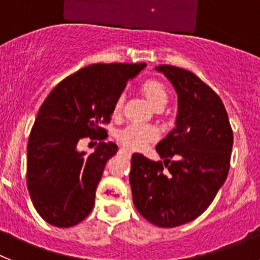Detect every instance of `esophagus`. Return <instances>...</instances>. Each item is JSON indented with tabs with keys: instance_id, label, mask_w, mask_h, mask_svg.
<instances>
[{
	"instance_id": "1",
	"label": "esophagus",
	"mask_w": 260,
	"mask_h": 260,
	"mask_svg": "<svg viewBox=\"0 0 260 260\" xmlns=\"http://www.w3.org/2000/svg\"><path fill=\"white\" fill-rule=\"evenodd\" d=\"M121 151H122V152H126V153H127V155H132V152H130V151H127V150H125V148H122V150H121Z\"/></svg>"
}]
</instances>
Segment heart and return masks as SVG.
Returning a JSON list of instances; mask_svg holds the SVG:
<instances>
[{"label": "heart", "mask_w": 260, "mask_h": 260, "mask_svg": "<svg viewBox=\"0 0 260 260\" xmlns=\"http://www.w3.org/2000/svg\"><path fill=\"white\" fill-rule=\"evenodd\" d=\"M142 95L147 100V103L155 109H161L168 102L167 88L161 82L156 79H148L142 84ZM125 96L121 95L117 98L113 105V114L118 116L122 110ZM117 141L132 151L144 150L150 143H153L158 139V130L152 126H138L127 125L119 128L116 134Z\"/></svg>", "instance_id": "obj_1"}]
</instances>
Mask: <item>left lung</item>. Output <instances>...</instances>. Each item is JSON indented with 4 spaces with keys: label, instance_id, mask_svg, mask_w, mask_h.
Wrapping results in <instances>:
<instances>
[{
    "label": "left lung",
    "instance_id": "left-lung-1",
    "mask_svg": "<svg viewBox=\"0 0 260 260\" xmlns=\"http://www.w3.org/2000/svg\"><path fill=\"white\" fill-rule=\"evenodd\" d=\"M155 70L176 89V127L156 146L164 164L133 155L130 185L144 219L174 228L201 216L224 185L233 133L221 99L191 71L169 65Z\"/></svg>",
    "mask_w": 260,
    "mask_h": 260
}]
</instances>
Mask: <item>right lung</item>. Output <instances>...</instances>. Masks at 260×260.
Masks as SVG:
<instances>
[{
  "label": "right lung",
  "instance_id": "add662e5",
  "mask_svg": "<svg viewBox=\"0 0 260 260\" xmlns=\"http://www.w3.org/2000/svg\"><path fill=\"white\" fill-rule=\"evenodd\" d=\"M146 63H96L57 84L40 107L27 144V187L39 215L58 228L74 226L92 211L112 142L92 153L78 150L82 138H107L113 105L127 80Z\"/></svg>",
  "mask_w": 260,
  "mask_h": 260
}]
</instances>
